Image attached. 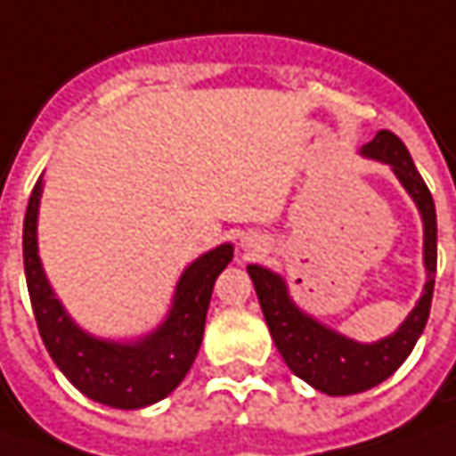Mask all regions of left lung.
I'll return each mask as SVG.
<instances>
[{"label":"left lung","instance_id":"1","mask_svg":"<svg viewBox=\"0 0 456 456\" xmlns=\"http://www.w3.org/2000/svg\"><path fill=\"white\" fill-rule=\"evenodd\" d=\"M365 158H375L387 163L395 178L403 183L408 196L416 201L424 219V265L426 286L419 304L408 314V319L380 342L360 345L346 339L339 331L319 324L314 316L293 304L288 296L286 281L263 265H248L249 278L255 283L260 308L265 316L270 337L278 346L286 365L308 386L327 395H352L370 390L390 378L406 362L411 349L416 346L426 322L434 296V275H436V208L431 191L426 189L421 173L416 170L406 145L387 129H380L365 148L360 150Z\"/></svg>","mask_w":456,"mask_h":456}]
</instances>
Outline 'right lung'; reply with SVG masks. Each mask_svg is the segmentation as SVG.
<instances>
[{"mask_svg": "<svg viewBox=\"0 0 456 456\" xmlns=\"http://www.w3.org/2000/svg\"><path fill=\"white\" fill-rule=\"evenodd\" d=\"M43 175L37 178L25 211L22 257L35 322L43 345L69 378L91 401L111 408H145L163 401L181 386L204 339L208 301L216 275L229 265L234 248L219 245L193 260L173 296L168 319L137 342H110L91 337L73 324L55 298L37 255V208Z\"/></svg>", "mask_w": 456, "mask_h": 456, "instance_id": "obj_1", "label": "right lung"}]
</instances>
